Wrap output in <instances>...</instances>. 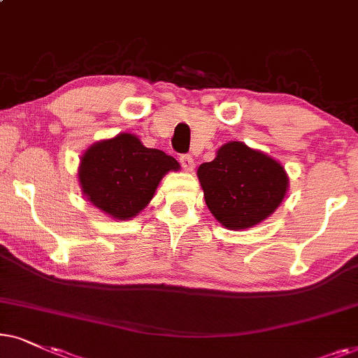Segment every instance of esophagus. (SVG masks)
Returning a JSON list of instances; mask_svg holds the SVG:
<instances>
[{
    "mask_svg": "<svg viewBox=\"0 0 358 358\" xmlns=\"http://www.w3.org/2000/svg\"><path fill=\"white\" fill-rule=\"evenodd\" d=\"M180 164H182L185 171H193L194 169V160L192 155H182L180 157Z\"/></svg>",
    "mask_w": 358,
    "mask_h": 358,
    "instance_id": "esophagus-1",
    "label": "esophagus"
}]
</instances>
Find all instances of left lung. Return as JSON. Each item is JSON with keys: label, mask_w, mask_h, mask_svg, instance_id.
Returning a JSON list of instances; mask_svg holds the SVG:
<instances>
[{"label": "left lung", "mask_w": 358, "mask_h": 358, "mask_svg": "<svg viewBox=\"0 0 358 358\" xmlns=\"http://www.w3.org/2000/svg\"><path fill=\"white\" fill-rule=\"evenodd\" d=\"M198 178L209 211L224 227L249 229L273 214L288 189L280 162L244 142H227L216 159L201 164Z\"/></svg>", "instance_id": "1"}]
</instances>
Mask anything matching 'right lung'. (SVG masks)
Here are the masks:
<instances>
[{
	"label": "right lung",
	"instance_id": "add662e5",
	"mask_svg": "<svg viewBox=\"0 0 358 358\" xmlns=\"http://www.w3.org/2000/svg\"><path fill=\"white\" fill-rule=\"evenodd\" d=\"M170 170H180L173 157L147 149L134 134L122 132L85 152L78 180L90 203L124 221L137 216L150 203Z\"/></svg>",
	"mask_w": 358,
	"mask_h": 358
}]
</instances>
